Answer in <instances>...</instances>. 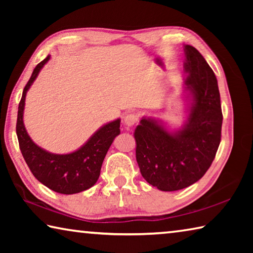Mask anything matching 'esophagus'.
Here are the masks:
<instances>
[{
    "label": "esophagus",
    "instance_id": "obj_1",
    "mask_svg": "<svg viewBox=\"0 0 253 253\" xmlns=\"http://www.w3.org/2000/svg\"><path fill=\"white\" fill-rule=\"evenodd\" d=\"M138 115H137L136 113H130V114H128V115H126L125 116V118H124V124H125L126 126H128V127H131V126H134L135 124L138 122Z\"/></svg>",
    "mask_w": 253,
    "mask_h": 253
}]
</instances>
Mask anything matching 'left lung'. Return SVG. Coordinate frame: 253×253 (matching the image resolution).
<instances>
[{"label":"left lung","mask_w":253,"mask_h":253,"mask_svg":"<svg viewBox=\"0 0 253 253\" xmlns=\"http://www.w3.org/2000/svg\"><path fill=\"white\" fill-rule=\"evenodd\" d=\"M184 84L191 97L186 123L172 132L156 119L143 117L134 132L142 176L165 192L198 182L211 166L221 142L223 116L216 77L194 46L184 45Z\"/></svg>","instance_id":"left-lung-1"}]
</instances>
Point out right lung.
I'll use <instances>...</instances> for the list:
<instances>
[{"label":"right lung","mask_w":253,"mask_h":253,"mask_svg":"<svg viewBox=\"0 0 253 253\" xmlns=\"http://www.w3.org/2000/svg\"><path fill=\"white\" fill-rule=\"evenodd\" d=\"M49 59L50 55L34 68L31 78L23 89L19 104L16 135L21 153L34 177L57 193L76 194L90 188L99 178L106 154L115 137L121 134V119L100 127L87 143L70 154H52L34 144L23 124L25 96Z\"/></svg>","instance_id":"right-lung-1"}]
</instances>
